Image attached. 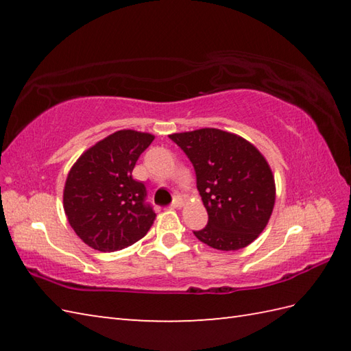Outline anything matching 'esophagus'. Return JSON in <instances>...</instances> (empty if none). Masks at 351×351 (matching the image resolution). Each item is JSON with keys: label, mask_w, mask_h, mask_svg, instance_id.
<instances>
[{"label": "esophagus", "mask_w": 351, "mask_h": 351, "mask_svg": "<svg viewBox=\"0 0 351 351\" xmlns=\"http://www.w3.org/2000/svg\"><path fill=\"white\" fill-rule=\"evenodd\" d=\"M184 205V200L181 197H176L173 202H171V208H181Z\"/></svg>", "instance_id": "34e87169"}]
</instances>
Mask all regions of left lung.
<instances>
[{
  "instance_id": "obj_1",
  "label": "left lung",
  "mask_w": 351,
  "mask_h": 351,
  "mask_svg": "<svg viewBox=\"0 0 351 351\" xmlns=\"http://www.w3.org/2000/svg\"><path fill=\"white\" fill-rule=\"evenodd\" d=\"M193 162L208 225L197 240L229 252L249 245L271 217L276 185L264 155L250 141L217 128L169 136Z\"/></svg>"
}]
</instances>
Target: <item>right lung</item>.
<instances>
[{"instance_id": "right-lung-1", "label": "right lung", "mask_w": 351, "mask_h": 351, "mask_svg": "<svg viewBox=\"0 0 351 351\" xmlns=\"http://www.w3.org/2000/svg\"><path fill=\"white\" fill-rule=\"evenodd\" d=\"M155 137L121 130L88 147L69 170L63 208L75 234L92 249L116 252L141 240L155 213L146 187L132 178L141 152Z\"/></svg>"}]
</instances>
